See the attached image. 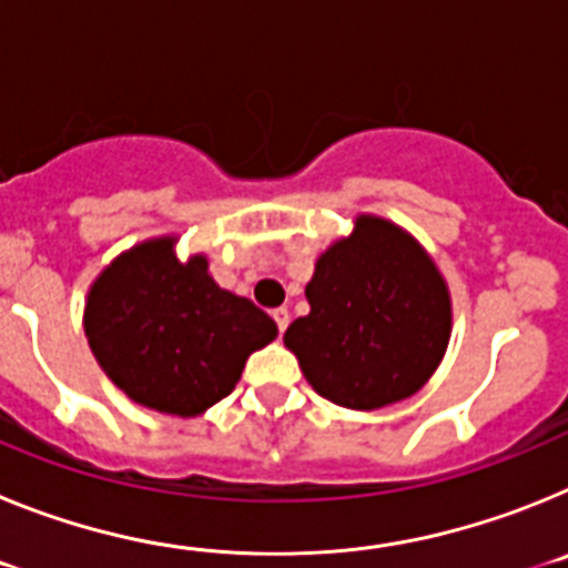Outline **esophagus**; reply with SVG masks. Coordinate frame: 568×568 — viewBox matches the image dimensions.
I'll return each mask as SVG.
<instances>
[{
	"label": "esophagus",
	"instance_id": "1",
	"mask_svg": "<svg viewBox=\"0 0 568 568\" xmlns=\"http://www.w3.org/2000/svg\"><path fill=\"white\" fill-rule=\"evenodd\" d=\"M273 318H275V327H278V333H284V329L290 327V310L287 307L273 310Z\"/></svg>",
	"mask_w": 568,
	"mask_h": 568
}]
</instances>
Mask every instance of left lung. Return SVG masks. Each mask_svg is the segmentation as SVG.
<instances>
[{"label":"left lung","instance_id":"8db88e82","mask_svg":"<svg viewBox=\"0 0 568 568\" xmlns=\"http://www.w3.org/2000/svg\"><path fill=\"white\" fill-rule=\"evenodd\" d=\"M310 315L284 333L321 398L381 409L433 378L453 333L444 275L413 235L378 215H358L349 239L315 261Z\"/></svg>","mask_w":568,"mask_h":568}]
</instances>
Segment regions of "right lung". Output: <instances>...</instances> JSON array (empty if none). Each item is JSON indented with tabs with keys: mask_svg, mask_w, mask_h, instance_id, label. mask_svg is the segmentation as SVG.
Returning <instances> with one entry per match:
<instances>
[{
	"mask_svg": "<svg viewBox=\"0 0 568 568\" xmlns=\"http://www.w3.org/2000/svg\"><path fill=\"white\" fill-rule=\"evenodd\" d=\"M173 235L150 239L99 273L84 304V335L130 400L195 418L227 398L250 353L278 335L250 298L222 290L204 255L182 261Z\"/></svg>",
	"mask_w": 568,
	"mask_h": 568,
	"instance_id": "right-lung-1",
	"label": "right lung"
}]
</instances>
